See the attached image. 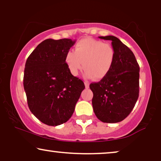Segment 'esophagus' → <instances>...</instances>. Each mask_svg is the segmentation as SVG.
Segmentation results:
<instances>
[{
	"mask_svg": "<svg viewBox=\"0 0 161 161\" xmlns=\"http://www.w3.org/2000/svg\"><path fill=\"white\" fill-rule=\"evenodd\" d=\"M84 84H85V87L86 88V89H88V88L89 87V83L85 82V83H84Z\"/></svg>",
	"mask_w": 161,
	"mask_h": 161,
	"instance_id": "34e87169",
	"label": "esophagus"
}]
</instances>
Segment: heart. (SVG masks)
<instances>
[{"label": "heart", "instance_id": "1", "mask_svg": "<svg viewBox=\"0 0 161 161\" xmlns=\"http://www.w3.org/2000/svg\"><path fill=\"white\" fill-rule=\"evenodd\" d=\"M115 56V50L110 44L86 38L76 44L74 52L66 53L65 63L72 75L76 76L83 67L85 78L101 80L111 69Z\"/></svg>", "mask_w": 161, "mask_h": 161}]
</instances>
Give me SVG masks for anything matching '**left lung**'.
<instances>
[{"label":"left lung","mask_w":161,"mask_h":161,"mask_svg":"<svg viewBox=\"0 0 161 161\" xmlns=\"http://www.w3.org/2000/svg\"><path fill=\"white\" fill-rule=\"evenodd\" d=\"M99 38L111 41L116 56L108 74L89 86L93 92L92 106L96 116L103 122H119L129 115L137 102L139 65L131 50L117 37Z\"/></svg>","instance_id":"obj_1"}]
</instances>
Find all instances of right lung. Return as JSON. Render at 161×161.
Instances as JSON below:
<instances>
[{
  "label": "right lung",
  "mask_w": 161,
  "mask_h": 161,
  "mask_svg": "<svg viewBox=\"0 0 161 161\" xmlns=\"http://www.w3.org/2000/svg\"><path fill=\"white\" fill-rule=\"evenodd\" d=\"M75 42L70 39H45L26 61L23 86L28 105L39 120L50 126L69 119L85 89L65 63V55Z\"/></svg>",
  "instance_id": "1"
}]
</instances>
